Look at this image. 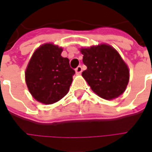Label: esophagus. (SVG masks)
Returning a JSON list of instances; mask_svg holds the SVG:
<instances>
[{
    "instance_id": "1",
    "label": "esophagus",
    "mask_w": 152,
    "mask_h": 152,
    "mask_svg": "<svg viewBox=\"0 0 152 152\" xmlns=\"http://www.w3.org/2000/svg\"><path fill=\"white\" fill-rule=\"evenodd\" d=\"M75 72L77 74H80L82 73V67L81 66H78V67L75 68Z\"/></svg>"
}]
</instances>
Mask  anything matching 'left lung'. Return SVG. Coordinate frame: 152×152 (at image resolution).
<instances>
[{
  "instance_id": "left-lung-1",
  "label": "left lung",
  "mask_w": 152,
  "mask_h": 152,
  "mask_svg": "<svg viewBox=\"0 0 152 152\" xmlns=\"http://www.w3.org/2000/svg\"><path fill=\"white\" fill-rule=\"evenodd\" d=\"M87 67L82 75L100 97L112 100L122 95L129 79V71L118 51L108 45L81 49Z\"/></svg>"
}]
</instances>
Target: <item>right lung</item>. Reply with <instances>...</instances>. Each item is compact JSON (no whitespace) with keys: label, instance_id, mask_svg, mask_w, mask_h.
Instances as JSON below:
<instances>
[{"label":"right lung","instance_id":"right-lung-1","mask_svg":"<svg viewBox=\"0 0 152 152\" xmlns=\"http://www.w3.org/2000/svg\"><path fill=\"white\" fill-rule=\"evenodd\" d=\"M62 49L52 44L39 46L33 54L25 72L28 91L44 104L61 100L69 91L75 71L69 60L61 56Z\"/></svg>","mask_w":152,"mask_h":152}]
</instances>
